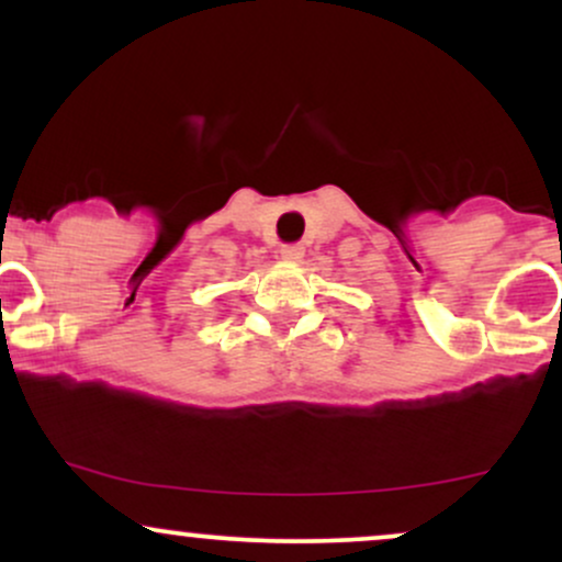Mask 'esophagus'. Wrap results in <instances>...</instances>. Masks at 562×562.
Returning a JSON list of instances; mask_svg holds the SVG:
<instances>
[{"mask_svg": "<svg viewBox=\"0 0 562 562\" xmlns=\"http://www.w3.org/2000/svg\"><path fill=\"white\" fill-rule=\"evenodd\" d=\"M280 256L285 261H301L303 248H301L299 243H288V245H282V248H280Z\"/></svg>", "mask_w": 562, "mask_h": 562, "instance_id": "esophagus-1", "label": "esophagus"}]
</instances>
